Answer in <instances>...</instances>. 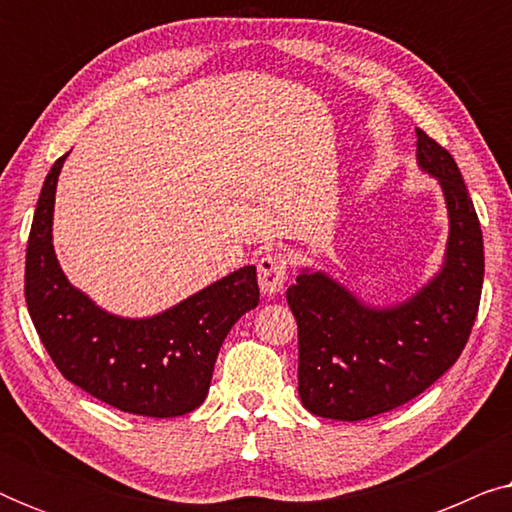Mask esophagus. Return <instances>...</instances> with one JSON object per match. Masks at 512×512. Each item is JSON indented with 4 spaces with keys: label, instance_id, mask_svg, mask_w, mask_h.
<instances>
[{
    "label": "esophagus",
    "instance_id": "1",
    "mask_svg": "<svg viewBox=\"0 0 512 512\" xmlns=\"http://www.w3.org/2000/svg\"><path fill=\"white\" fill-rule=\"evenodd\" d=\"M286 272H289V258H286V254H282V251L263 254L261 261H258V284H261V291L268 293V296L282 293Z\"/></svg>",
    "mask_w": 512,
    "mask_h": 512
}]
</instances>
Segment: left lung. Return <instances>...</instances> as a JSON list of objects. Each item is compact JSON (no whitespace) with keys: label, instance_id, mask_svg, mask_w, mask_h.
I'll use <instances>...</instances> for the list:
<instances>
[{"label":"left lung","instance_id":"left-lung-1","mask_svg":"<svg viewBox=\"0 0 512 512\" xmlns=\"http://www.w3.org/2000/svg\"><path fill=\"white\" fill-rule=\"evenodd\" d=\"M417 163L443 188V268L415 296L370 307L326 272L300 270L286 291L298 321V394L312 415L359 422L412 401L464 352L478 317L485 249L454 158L417 128Z\"/></svg>","mask_w":512,"mask_h":512}]
</instances>
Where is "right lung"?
<instances>
[{
	"label": "right lung",
	"instance_id": "right-lung-1",
	"mask_svg": "<svg viewBox=\"0 0 512 512\" xmlns=\"http://www.w3.org/2000/svg\"><path fill=\"white\" fill-rule=\"evenodd\" d=\"M67 153L41 188L25 258V303L65 380L102 403L144 417H179L207 398L230 328L258 305L254 265L146 319L104 312L74 289L53 251L55 186Z\"/></svg>",
	"mask_w": 512,
	"mask_h": 512
}]
</instances>
